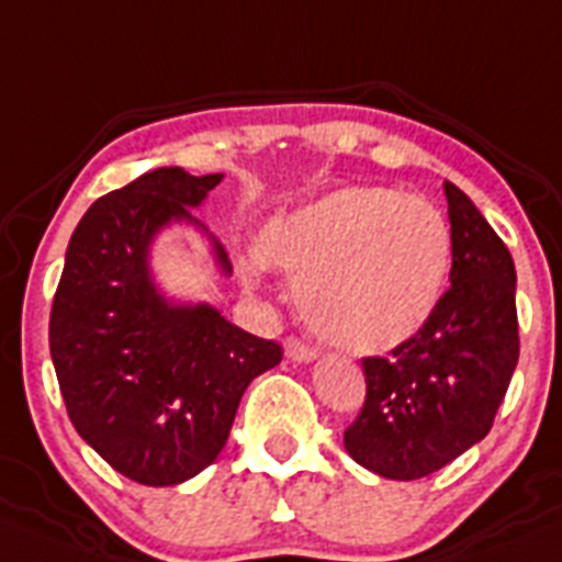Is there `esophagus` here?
<instances>
[{
    "label": "esophagus",
    "instance_id": "esophagus-1",
    "mask_svg": "<svg viewBox=\"0 0 562 562\" xmlns=\"http://www.w3.org/2000/svg\"><path fill=\"white\" fill-rule=\"evenodd\" d=\"M284 350L286 358H292V361H312V358H317V350L308 341L297 339V336H286Z\"/></svg>",
    "mask_w": 562,
    "mask_h": 562
}]
</instances>
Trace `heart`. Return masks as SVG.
Masks as SVG:
<instances>
[{
	"label": "heart",
	"mask_w": 562,
	"mask_h": 562,
	"mask_svg": "<svg viewBox=\"0 0 562 562\" xmlns=\"http://www.w3.org/2000/svg\"><path fill=\"white\" fill-rule=\"evenodd\" d=\"M265 254L295 278L297 308L314 334L352 352L414 339L441 306L452 270V228L427 198L347 184L278 215ZM265 256L248 254L256 281Z\"/></svg>",
	"instance_id": "b5f03b06"
}]
</instances>
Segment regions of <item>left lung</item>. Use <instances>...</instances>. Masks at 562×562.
Here are the masks:
<instances>
[{
  "mask_svg": "<svg viewBox=\"0 0 562 562\" xmlns=\"http://www.w3.org/2000/svg\"><path fill=\"white\" fill-rule=\"evenodd\" d=\"M445 192L450 290L414 339L361 358L367 397L345 430L352 461L389 480L427 477L488 436L518 364L510 250L467 192Z\"/></svg>",
  "mask_w": 562,
  "mask_h": 562,
  "instance_id": "1",
  "label": "left lung"
}]
</instances>
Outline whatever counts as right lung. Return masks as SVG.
<instances>
[{"mask_svg": "<svg viewBox=\"0 0 562 562\" xmlns=\"http://www.w3.org/2000/svg\"><path fill=\"white\" fill-rule=\"evenodd\" d=\"M223 173L157 168L101 195L66 250L49 350L68 419L115 472L176 485L210 467L245 389L284 358L281 345L212 306H168L148 278V243L192 221ZM223 270L226 250L215 243Z\"/></svg>", "mask_w": 562, "mask_h": 562, "instance_id": "1", "label": "right lung"}]
</instances>
